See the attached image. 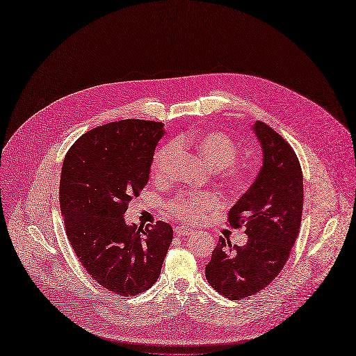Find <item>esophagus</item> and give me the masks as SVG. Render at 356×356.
I'll return each mask as SVG.
<instances>
[{"instance_id":"esophagus-1","label":"esophagus","mask_w":356,"mask_h":356,"mask_svg":"<svg viewBox=\"0 0 356 356\" xmlns=\"http://www.w3.org/2000/svg\"><path fill=\"white\" fill-rule=\"evenodd\" d=\"M175 234L179 236V237H187V236L195 234V232H194V229H190V228H186V227H177Z\"/></svg>"}]
</instances>
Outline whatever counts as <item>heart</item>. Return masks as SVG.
Masks as SVG:
<instances>
[{
  "instance_id": "heart-1",
  "label": "heart",
  "mask_w": 356,
  "mask_h": 356,
  "mask_svg": "<svg viewBox=\"0 0 356 356\" xmlns=\"http://www.w3.org/2000/svg\"><path fill=\"white\" fill-rule=\"evenodd\" d=\"M179 147L193 149L206 166L212 170L224 169L222 181L228 187L240 188L246 182L248 172L241 166H232L238 156L237 145L228 136L216 131L186 132L159 147L152 159V175L154 181L165 182L170 174V163ZM220 206V200L215 194L186 193L181 194L166 204V212L182 222H195L204 215L211 213Z\"/></svg>"
}]
</instances>
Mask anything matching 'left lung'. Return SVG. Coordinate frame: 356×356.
Listing matches in <instances>:
<instances>
[{"label":"left lung","instance_id":"obj_1","mask_svg":"<svg viewBox=\"0 0 356 356\" xmlns=\"http://www.w3.org/2000/svg\"><path fill=\"white\" fill-rule=\"evenodd\" d=\"M254 136L261 143L264 162L250 188L231 207V227H244L249 240L231 246L219 237L206 278L220 295L244 299L265 289L284 268L300 229L303 175L290 144L257 120Z\"/></svg>","mask_w":356,"mask_h":356}]
</instances>
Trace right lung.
Wrapping results in <instances>:
<instances>
[{"label": "right lung", "instance_id": "obj_1", "mask_svg": "<svg viewBox=\"0 0 356 356\" xmlns=\"http://www.w3.org/2000/svg\"><path fill=\"white\" fill-rule=\"evenodd\" d=\"M163 134L162 122H112L78 138L61 168L58 200L70 246L97 283L125 298L156 283L174 237L163 220L137 228L124 218L149 181Z\"/></svg>", "mask_w": 356, "mask_h": 356}]
</instances>
